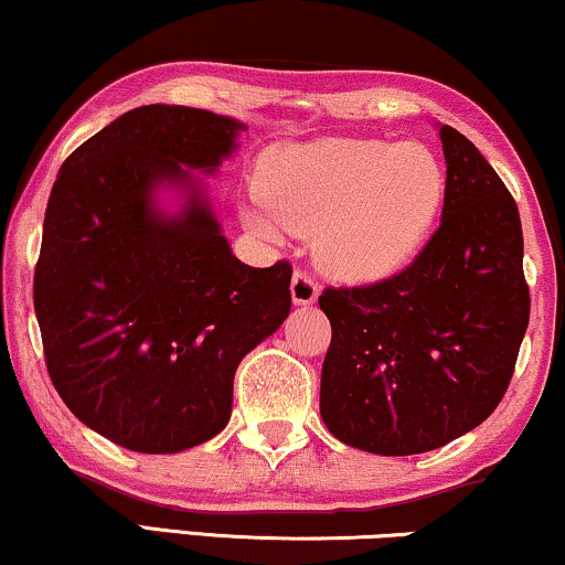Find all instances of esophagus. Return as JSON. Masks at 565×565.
<instances>
[{"label":"esophagus","mask_w":565,"mask_h":565,"mask_svg":"<svg viewBox=\"0 0 565 565\" xmlns=\"http://www.w3.org/2000/svg\"><path fill=\"white\" fill-rule=\"evenodd\" d=\"M291 299H295V305H310L318 299V278L310 270H295V276H291Z\"/></svg>","instance_id":"1"}]
</instances>
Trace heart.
Listing matches in <instances>:
<instances>
[{
  "label": "heart",
  "mask_w": 565,
  "mask_h": 565,
  "mask_svg": "<svg viewBox=\"0 0 565 565\" xmlns=\"http://www.w3.org/2000/svg\"><path fill=\"white\" fill-rule=\"evenodd\" d=\"M263 234L318 230V249L335 274L370 281L404 268L438 218L446 174L419 142L331 138L289 148L260 180Z\"/></svg>",
  "instance_id": "1"
}]
</instances>
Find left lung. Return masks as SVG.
<instances>
[{
  "instance_id": "1",
  "label": "left lung",
  "mask_w": 565,
  "mask_h": 565,
  "mask_svg": "<svg viewBox=\"0 0 565 565\" xmlns=\"http://www.w3.org/2000/svg\"><path fill=\"white\" fill-rule=\"evenodd\" d=\"M440 226L398 274L318 297L331 320L320 414L347 446L425 454L484 423L530 326L516 200L459 130L440 127Z\"/></svg>"
}]
</instances>
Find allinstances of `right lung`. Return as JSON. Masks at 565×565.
Segmentation results:
<instances>
[{
  "instance_id": "right-lung-1",
  "label": "right lung",
  "mask_w": 565,
  "mask_h": 565,
  "mask_svg": "<svg viewBox=\"0 0 565 565\" xmlns=\"http://www.w3.org/2000/svg\"><path fill=\"white\" fill-rule=\"evenodd\" d=\"M245 125L151 104L67 156L49 195L33 307L67 409L138 454H177L224 430L234 373L291 310V263L232 255L191 169L213 171ZM188 183L180 217L152 209Z\"/></svg>"
}]
</instances>
